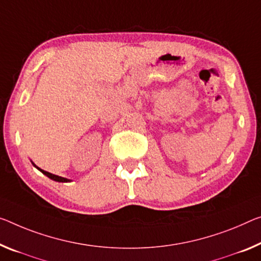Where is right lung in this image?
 Returning <instances> with one entry per match:
<instances>
[{
    "label": "right lung",
    "instance_id": "1",
    "mask_svg": "<svg viewBox=\"0 0 261 261\" xmlns=\"http://www.w3.org/2000/svg\"><path fill=\"white\" fill-rule=\"evenodd\" d=\"M34 164V163H33ZM35 166V164H34ZM36 168H37L38 170H41L44 175H46L47 177L49 178H51V179H54V181H56V182H70V179H67V178H65V177H62V176H57V175H54V174H51V172H47V171H45V170H43V169H41V168H38L37 166H35Z\"/></svg>",
    "mask_w": 261,
    "mask_h": 261
}]
</instances>
